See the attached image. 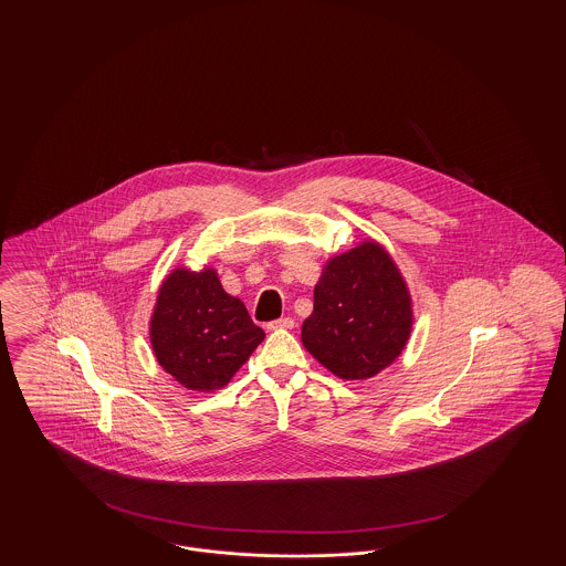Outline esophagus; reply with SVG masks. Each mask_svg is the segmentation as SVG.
Segmentation results:
<instances>
[{
	"instance_id": "1",
	"label": "esophagus",
	"mask_w": 566,
	"mask_h": 566,
	"mask_svg": "<svg viewBox=\"0 0 566 566\" xmlns=\"http://www.w3.org/2000/svg\"><path fill=\"white\" fill-rule=\"evenodd\" d=\"M295 326V321L293 318H277V321H273V323L268 324V328L270 331H277V328H293Z\"/></svg>"
}]
</instances>
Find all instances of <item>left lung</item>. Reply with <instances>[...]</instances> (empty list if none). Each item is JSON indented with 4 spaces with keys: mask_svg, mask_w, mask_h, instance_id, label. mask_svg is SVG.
Instances as JSON below:
<instances>
[{
    "mask_svg": "<svg viewBox=\"0 0 566 566\" xmlns=\"http://www.w3.org/2000/svg\"><path fill=\"white\" fill-rule=\"evenodd\" d=\"M413 324L403 275L381 243L367 240L326 261L301 342L342 379H369L405 350Z\"/></svg>",
    "mask_w": 566,
    "mask_h": 566,
    "instance_id": "left-lung-1",
    "label": "left lung"
}]
</instances>
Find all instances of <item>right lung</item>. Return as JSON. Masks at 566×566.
Here are the masks:
<instances>
[{"mask_svg":"<svg viewBox=\"0 0 566 566\" xmlns=\"http://www.w3.org/2000/svg\"><path fill=\"white\" fill-rule=\"evenodd\" d=\"M265 339L212 268H176L163 280L150 316V344L163 369L195 392L220 390Z\"/></svg>","mask_w":566,"mask_h":566,"instance_id":"right-lung-1","label":"right lung"}]
</instances>
